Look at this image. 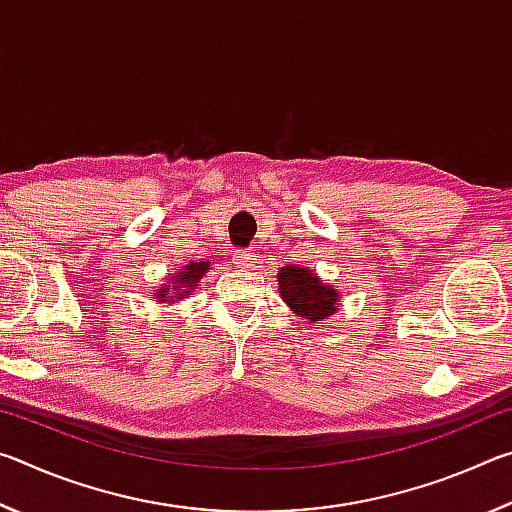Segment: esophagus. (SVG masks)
Returning a JSON list of instances; mask_svg holds the SVG:
<instances>
[{
    "label": "esophagus",
    "mask_w": 512,
    "mask_h": 512,
    "mask_svg": "<svg viewBox=\"0 0 512 512\" xmlns=\"http://www.w3.org/2000/svg\"><path fill=\"white\" fill-rule=\"evenodd\" d=\"M237 268H241V271H255L257 268V255L253 253V250H244V253L237 255Z\"/></svg>",
    "instance_id": "1"
}]
</instances>
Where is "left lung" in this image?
I'll return each instance as SVG.
<instances>
[{
    "label": "left lung",
    "instance_id": "left-lung-1",
    "mask_svg": "<svg viewBox=\"0 0 512 512\" xmlns=\"http://www.w3.org/2000/svg\"><path fill=\"white\" fill-rule=\"evenodd\" d=\"M280 298L287 302L291 311L307 323H318L334 316L341 305V293L334 284L325 282L314 268L302 264L282 266L277 271Z\"/></svg>",
    "mask_w": 512,
    "mask_h": 512
}]
</instances>
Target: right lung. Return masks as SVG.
<instances>
[{
    "label": "right lung",
    "instance_id": "right-lung-1",
    "mask_svg": "<svg viewBox=\"0 0 512 512\" xmlns=\"http://www.w3.org/2000/svg\"><path fill=\"white\" fill-rule=\"evenodd\" d=\"M210 264V259H192L189 264L176 268V273L164 277L167 284L155 289V302H169V305H173V302L194 296L196 284L203 280L207 271H210Z\"/></svg>",
    "mask_w": 512,
    "mask_h": 512
}]
</instances>
